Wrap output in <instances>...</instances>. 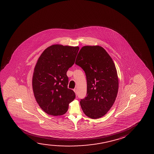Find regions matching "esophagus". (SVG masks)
Returning <instances> with one entry per match:
<instances>
[{"instance_id": "1", "label": "esophagus", "mask_w": 154, "mask_h": 154, "mask_svg": "<svg viewBox=\"0 0 154 154\" xmlns=\"http://www.w3.org/2000/svg\"><path fill=\"white\" fill-rule=\"evenodd\" d=\"M74 92H75V94H76V95H77V89H74Z\"/></svg>"}]
</instances>
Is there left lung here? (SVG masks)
I'll return each mask as SVG.
<instances>
[{
    "mask_svg": "<svg viewBox=\"0 0 154 154\" xmlns=\"http://www.w3.org/2000/svg\"><path fill=\"white\" fill-rule=\"evenodd\" d=\"M75 63L86 76L87 96L80 101L82 111L93 119L104 116L113 105L118 93V76L114 61L103 47L86 46L79 51Z\"/></svg>",
    "mask_w": 154,
    "mask_h": 154,
    "instance_id": "1",
    "label": "left lung"
}]
</instances>
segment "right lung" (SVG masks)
Here are the masks:
<instances>
[{
	"label": "right lung",
	"instance_id": "obj_1",
	"mask_svg": "<svg viewBox=\"0 0 154 154\" xmlns=\"http://www.w3.org/2000/svg\"><path fill=\"white\" fill-rule=\"evenodd\" d=\"M78 47L54 45L40 55L34 69L32 89L36 101L46 113L62 115L69 103L76 97L74 91L68 88L66 73L74 65Z\"/></svg>",
	"mask_w": 154,
	"mask_h": 154
}]
</instances>
